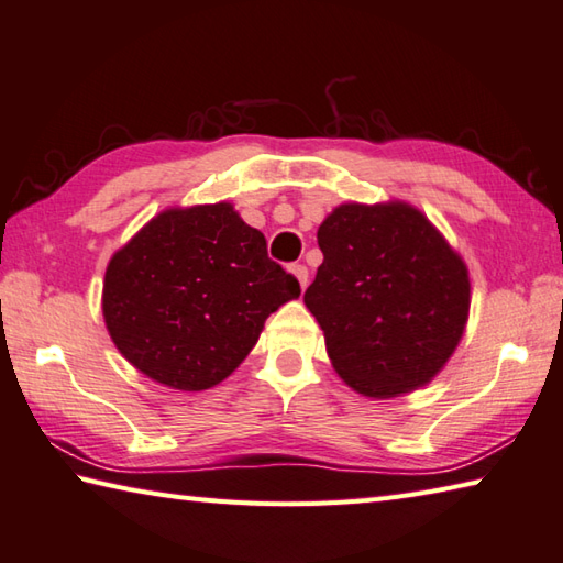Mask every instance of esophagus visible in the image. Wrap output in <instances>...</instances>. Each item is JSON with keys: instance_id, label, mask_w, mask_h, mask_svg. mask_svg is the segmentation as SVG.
Instances as JSON below:
<instances>
[{"instance_id": "obj_1", "label": "esophagus", "mask_w": 563, "mask_h": 563, "mask_svg": "<svg viewBox=\"0 0 563 563\" xmlns=\"http://www.w3.org/2000/svg\"><path fill=\"white\" fill-rule=\"evenodd\" d=\"M290 271H292V275L295 278H298V283H300V288L305 290L308 288V280H310V273H308V268H305L302 263H295V265H290Z\"/></svg>"}]
</instances>
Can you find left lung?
I'll list each match as a JSON object with an SVG mask.
<instances>
[{
    "mask_svg": "<svg viewBox=\"0 0 563 563\" xmlns=\"http://www.w3.org/2000/svg\"><path fill=\"white\" fill-rule=\"evenodd\" d=\"M317 243L324 261L305 305L336 374L374 398L431 382L467 322L460 255L408 203H342L317 229Z\"/></svg>",
    "mask_w": 563,
    "mask_h": 563,
    "instance_id": "1",
    "label": "left lung"
}]
</instances>
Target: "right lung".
Here are the masks:
<instances>
[{"label": "right lung", "mask_w": 563, "mask_h": 563, "mask_svg": "<svg viewBox=\"0 0 563 563\" xmlns=\"http://www.w3.org/2000/svg\"><path fill=\"white\" fill-rule=\"evenodd\" d=\"M300 283L268 258L265 236L231 203L169 209L106 271L103 314L125 360L179 391L211 388L255 346Z\"/></svg>", "instance_id": "obj_1"}]
</instances>
